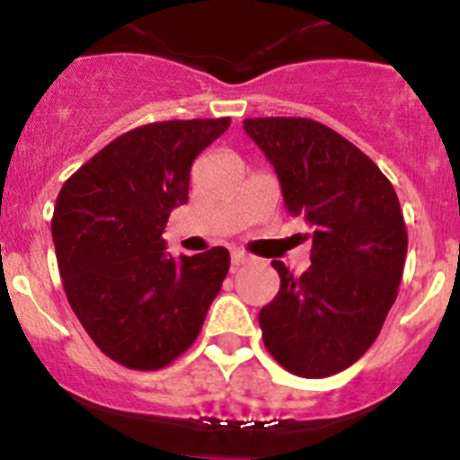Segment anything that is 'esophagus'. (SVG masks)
I'll return each instance as SVG.
<instances>
[{
  "label": "esophagus",
  "mask_w": 460,
  "mask_h": 460,
  "mask_svg": "<svg viewBox=\"0 0 460 460\" xmlns=\"http://www.w3.org/2000/svg\"><path fill=\"white\" fill-rule=\"evenodd\" d=\"M249 255L243 253V251H233V255H230V262H233V271H237L239 267L246 265L249 262Z\"/></svg>",
  "instance_id": "obj_1"
}]
</instances>
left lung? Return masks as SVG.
Masks as SVG:
<instances>
[{"label":"left lung","mask_w":460,"mask_h":460,"mask_svg":"<svg viewBox=\"0 0 460 460\" xmlns=\"http://www.w3.org/2000/svg\"><path fill=\"white\" fill-rule=\"evenodd\" d=\"M279 174L290 217L313 227L311 267L283 262L274 302L260 311L270 355L286 371L327 377L352 367L380 334L403 276L408 233L396 190L367 154L304 117L243 119Z\"/></svg>","instance_id":"obj_1"}]
</instances>
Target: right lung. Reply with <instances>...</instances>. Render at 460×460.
Segmentation results:
<instances>
[{
  "mask_svg": "<svg viewBox=\"0 0 460 460\" xmlns=\"http://www.w3.org/2000/svg\"><path fill=\"white\" fill-rule=\"evenodd\" d=\"M230 119L156 121L124 133L64 181L52 242L68 304L103 355L158 371L190 348L230 270L223 246L165 251L170 211L189 200L195 156Z\"/></svg>",
  "mask_w": 460,
  "mask_h": 460,
  "instance_id": "add662e5",
  "label": "right lung"
}]
</instances>
